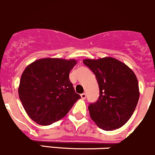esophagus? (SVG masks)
I'll return each instance as SVG.
<instances>
[{
  "label": "esophagus",
  "mask_w": 155,
  "mask_h": 155,
  "mask_svg": "<svg viewBox=\"0 0 155 155\" xmlns=\"http://www.w3.org/2000/svg\"><path fill=\"white\" fill-rule=\"evenodd\" d=\"M81 97H82V99H84L86 98V94L85 93H83V94H81Z\"/></svg>",
  "instance_id": "obj_1"
}]
</instances>
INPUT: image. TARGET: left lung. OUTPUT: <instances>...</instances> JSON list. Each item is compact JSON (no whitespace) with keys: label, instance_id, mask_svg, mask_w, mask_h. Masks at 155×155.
<instances>
[{"label":"left lung","instance_id":"left-lung-1","mask_svg":"<svg viewBox=\"0 0 155 155\" xmlns=\"http://www.w3.org/2000/svg\"><path fill=\"white\" fill-rule=\"evenodd\" d=\"M83 63L95 74L99 87V99L88 106L91 118L105 131L121 128L132 116L139 100L136 75L112 57L86 58Z\"/></svg>","mask_w":155,"mask_h":155}]
</instances>
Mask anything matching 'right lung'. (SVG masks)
<instances>
[{"mask_svg":"<svg viewBox=\"0 0 155 155\" xmlns=\"http://www.w3.org/2000/svg\"><path fill=\"white\" fill-rule=\"evenodd\" d=\"M76 59L44 58L24 69L18 95L28 116L39 125H49L61 120L81 98L69 79Z\"/></svg>","mask_w":155,"mask_h":155,"instance_id":"1","label":"right lung"}]
</instances>
